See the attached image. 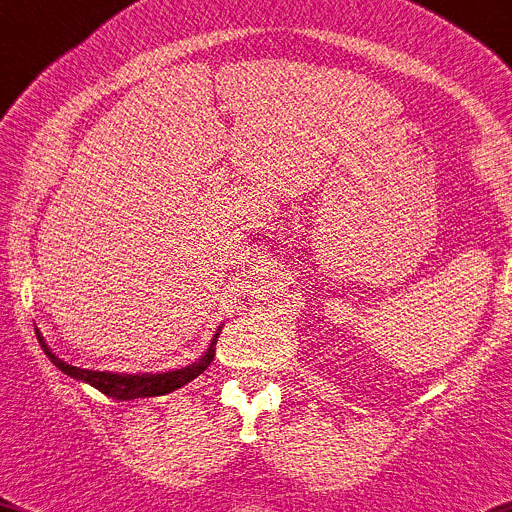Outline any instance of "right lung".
I'll return each mask as SVG.
<instances>
[{
  "instance_id": "1",
  "label": "right lung",
  "mask_w": 512,
  "mask_h": 512,
  "mask_svg": "<svg viewBox=\"0 0 512 512\" xmlns=\"http://www.w3.org/2000/svg\"><path fill=\"white\" fill-rule=\"evenodd\" d=\"M34 330H37V327H34ZM220 332H222V325L217 327V332L212 335L207 350L202 352V355L197 357L192 365L177 367V370H167V372H137V375H127V372L84 370V367H74V365H69V362H64L62 357L54 355L52 350H49L47 340H44L42 332H39V330H37V340H39V345H42L44 355H47L49 360H52L54 365H57L59 370L64 372V375L74 377V380L87 382V385L97 388L99 393H104L107 398L137 400V398H157V395H167V393H172V390L187 385L190 380H195L197 375H202V372L210 367V362L215 360V345H217V337H220Z\"/></svg>"
}]
</instances>
